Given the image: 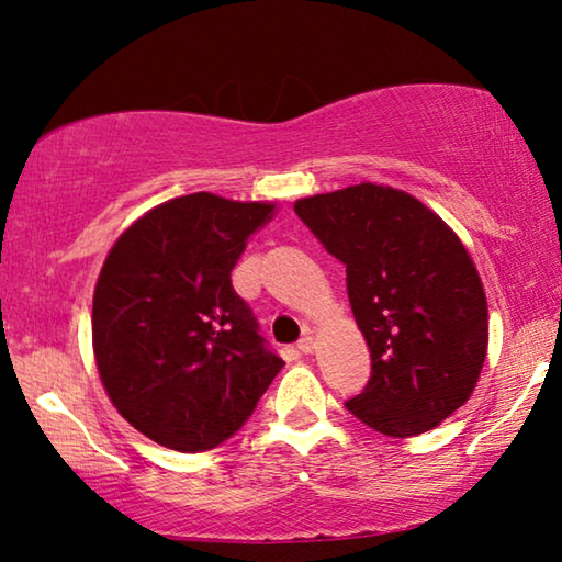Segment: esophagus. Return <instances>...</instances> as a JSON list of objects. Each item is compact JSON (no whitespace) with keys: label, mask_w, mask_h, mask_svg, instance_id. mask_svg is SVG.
I'll use <instances>...</instances> for the list:
<instances>
[{"label":"esophagus","mask_w":562,"mask_h":562,"mask_svg":"<svg viewBox=\"0 0 562 562\" xmlns=\"http://www.w3.org/2000/svg\"><path fill=\"white\" fill-rule=\"evenodd\" d=\"M297 349L302 351V355H312V351H315V337L304 335V337L297 341Z\"/></svg>","instance_id":"obj_1"}]
</instances>
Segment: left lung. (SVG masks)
<instances>
[{"label": "left lung", "instance_id": "1", "mask_svg": "<svg viewBox=\"0 0 562 562\" xmlns=\"http://www.w3.org/2000/svg\"><path fill=\"white\" fill-rule=\"evenodd\" d=\"M304 225L347 265L372 376L347 408L384 436L431 431L469 402L488 351V302L469 250L406 190L359 183L300 198Z\"/></svg>", "mask_w": 562, "mask_h": 562}]
</instances>
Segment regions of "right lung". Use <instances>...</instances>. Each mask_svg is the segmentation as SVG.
<instances>
[{"mask_svg": "<svg viewBox=\"0 0 562 562\" xmlns=\"http://www.w3.org/2000/svg\"><path fill=\"white\" fill-rule=\"evenodd\" d=\"M274 211L180 195L133 221L103 260L91 312L101 384L133 429L166 449L231 439L284 367L231 282Z\"/></svg>", "mask_w": 562, "mask_h": 562, "instance_id": "add662e5", "label": "right lung"}]
</instances>
